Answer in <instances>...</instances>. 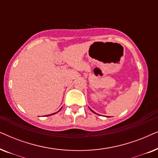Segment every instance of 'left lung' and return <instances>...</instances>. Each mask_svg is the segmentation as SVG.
<instances>
[{
    "instance_id": "obj_1",
    "label": "left lung",
    "mask_w": 158,
    "mask_h": 158,
    "mask_svg": "<svg viewBox=\"0 0 158 158\" xmlns=\"http://www.w3.org/2000/svg\"><path fill=\"white\" fill-rule=\"evenodd\" d=\"M89 109H90V108H89ZM90 111H91L92 112H94V114H96V112H94V111H93V110H92L91 109H90ZM106 117H108V116H106Z\"/></svg>"
}]
</instances>
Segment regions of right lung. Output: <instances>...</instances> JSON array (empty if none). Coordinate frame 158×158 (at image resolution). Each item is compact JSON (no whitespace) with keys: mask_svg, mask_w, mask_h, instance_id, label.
Listing matches in <instances>:
<instances>
[{"mask_svg":"<svg viewBox=\"0 0 158 158\" xmlns=\"http://www.w3.org/2000/svg\"><path fill=\"white\" fill-rule=\"evenodd\" d=\"M62 108H61V109H60L59 110V111H58L57 112H59V111H60V110L62 109ZM57 112H56V113H57ZM56 113H54V114H49V115H46V116H51V115H52V114H56Z\"/></svg>","mask_w":158,"mask_h":158,"instance_id":"1","label":"right lung"}]
</instances>
